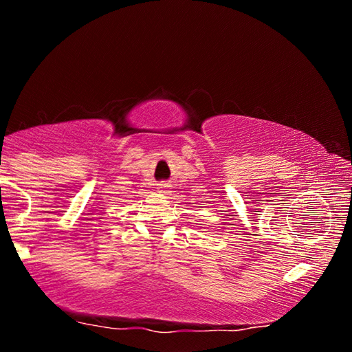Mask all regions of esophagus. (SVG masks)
<instances>
[{
  "instance_id": "34e87169",
  "label": "esophagus",
  "mask_w": 352,
  "mask_h": 352,
  "mask_svg": "<svg viewBox=\"0 0 352 352\" xmlns=\"http://www.w3.org/2000/svg\"><path fill=\"white\" fill-rule=\"evenodd\" d=\"M169 188V184L168 183H160L158 184V189H160V192H166V189Z\"/></svg>"
}]
</instances>
